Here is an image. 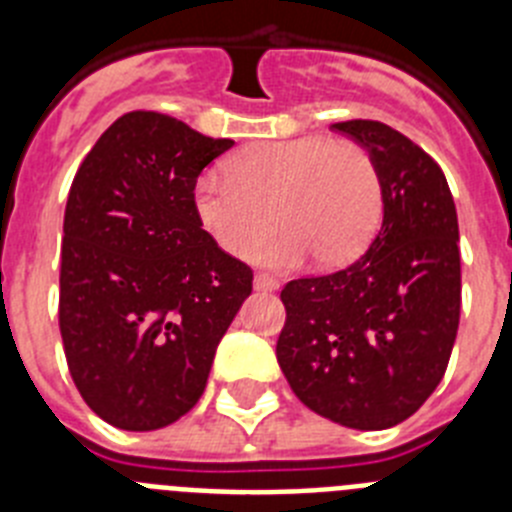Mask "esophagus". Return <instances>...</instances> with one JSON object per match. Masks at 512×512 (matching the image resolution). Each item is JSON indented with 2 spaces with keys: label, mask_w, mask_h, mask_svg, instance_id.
<instances>
[{
  "label": "esophagus",
  "mask_w": 512,
  "mask_h": 512,
  "mask_svg": "<svg viewBox=\"0 0 512 512\" xmlns=\"http://www.w3.org/2000/svg\"><path fill=\"white\" fill-rule=\"evenodd\" d=\"M253 287L259 289V292H274V289H279V282L274 277H269V274H256Z\"/></svg>",
  "instance_id": "obj_1"
}]
</instances>
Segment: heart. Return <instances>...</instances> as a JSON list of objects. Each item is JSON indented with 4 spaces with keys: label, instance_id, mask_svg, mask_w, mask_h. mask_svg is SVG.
Returning <instances> with one entry per match:
<instances>
[{
    "label": "heart",
    "instance_id": "heart-1",
    "mask_svg": "<svg viewBox=\"0 0 512 512\" xmlns=\"http://www.w3.org/2000/svg\"><path fill=\"white\" fill-rule=\"evenodd\" d=\"M192 207L200 228L230 256L246 259L271 230L259 259L297 266L305 256L333 269L354 261L382 217V176L356 143L330 138L266 140L228 161V179L215 174L194 184Z\"/></svg>",
    "mask_w": 512,
    "mask_h": 512
}]
</instances>
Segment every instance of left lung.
<instances>
[{
  "instance_id": "8db88e82",
  "label": "left lung",
  "mask_w": 512,
  "mask_h": 512,
  "mask_svg": "<svg viewBox=\"0 0 512 512\" xmlns=\"http://www.w3.org/2000/svg\"><path fill=\"white\" fill-rule=\"evenodd\" d=\"M369 151L384 217L364 256L284 284L277 361L312 413L382 431L415 413L446 374L459 330V220L441 166L377 120L330 125Z\"/></svg>"
}]
</instances>
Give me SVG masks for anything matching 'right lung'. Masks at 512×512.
<instances>
[{
  "label": "right lung",
  "instance_id": "add662e5",
  "mask_svg": "<svg viewBox=\"0 0 512 512\" xmlns=\"http://www.w3.org/2000/svg\"><path fill=\"white\" fill-rule=\"evenodd\" d=\"M228 138L135 110L94 143L71 184L58 328L76 390L122 431H156L205 392L217 343L253 271L212 241L192 207Z\"/></svg>",
  "mask_w": 512,
  "mask_h": 512
}]
</instances>
